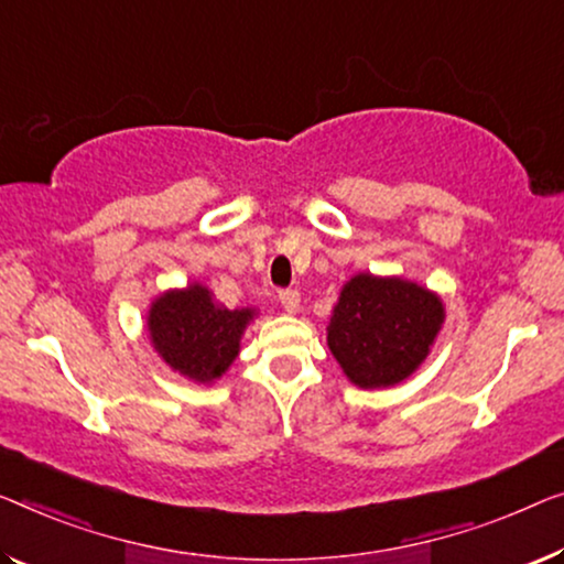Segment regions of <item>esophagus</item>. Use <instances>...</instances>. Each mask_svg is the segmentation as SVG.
I'll return each instance as SVG.
<instances>
[{"label":"esophagus","instance_id":"esophagus-1","mask_svg":"<svg viewBox=\"0 0 564 564\" xmlns=\"http://www.w3.org/2000/svg\"><path fill=\"white\" fill-rule=\"evenodd\" d=\"M279 299H281V306L289 311V314H296L299 306H301V293L299 291L285 289V291L279 293Z\"/></svg>","mask_w":564,"mask_h":564}]
</instances>
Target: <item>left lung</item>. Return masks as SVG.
I'll return each mask as SVG.
<instances>
[{
  "instance_id": "1",
  "label": "left lung",
  "mask_w": 564,
  "mask_h": 564,
  "mask_svg": "<svg viewBox=\"0 0 564 564\" xmlns=\"http://www.w3.org/2000/svg\"><path fill=\"white\" fill-rule=\"evenodd\" d=\"M443 318V301L423 285L359 273L339 293L326 344L357 388H390L423 365Z\"/></svg>"
}]
</instances>
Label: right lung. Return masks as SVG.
Returning <instances> with one entry per match:
<instances>
[{
	"label": "right lung",
	"mask_w": 564,
	"mask_h": 564,
	"mask_svg": "<svg viewBox=\"0 0 564 564\" xmlns=\"http://www.w3.org/2000/svg\"><path fill=\"white\" fill-rule=\"evenodd\" d=\"M256 308L215 304L205 285L192 283L166 291L149 308V336L159 357L174 372L195 382H215L240 351V336L253 322Z\"/></svg>",
	"instance_id": "1"
}]
</instances>
